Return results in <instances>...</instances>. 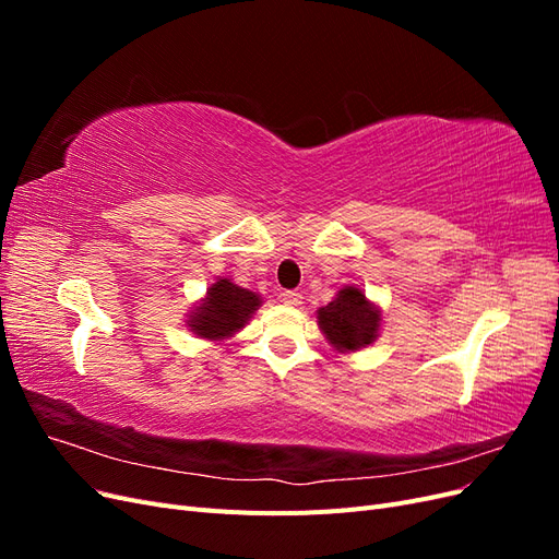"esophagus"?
Returning a JSON list of instances; mask_svg holds the SVG:
<instances>
[{"instance_id":"obj_1","label":"esophagus","mask_w":559,"mask_h":559,"mask_svg":"<svg viewBox=\"0 0 559 559\" xmlns=\"http://www.w3.org/2000/svg\"><path fill=\"white\" fill-rule=\"evenodd\" d=\"M280 300L284 302V306L296 308V306H300V294H298V292H292V289H286V292L280 294Z\"/></svg>"}]
</instances>
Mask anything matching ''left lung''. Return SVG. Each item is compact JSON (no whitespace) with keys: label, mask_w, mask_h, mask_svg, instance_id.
Masks as SVG:
<instances>
[{"label":"left lung","mask_w":559,"mask_h":559,"mask_svg":"<svg viewBox=\"0 0 559 559\" xmlns=\"http://www.w3.org/2000/svg\"><path fill=\"white\" fill-rule=\"evenodd\" d=\"M319 329L337 352H357L378 337L380 310L357 286H345L317 312Z\"/></svg>","instance_id":"obj_1"}]
</instances>
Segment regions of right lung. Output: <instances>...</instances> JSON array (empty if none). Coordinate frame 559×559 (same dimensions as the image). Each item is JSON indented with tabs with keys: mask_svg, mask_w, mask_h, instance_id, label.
Here are the masks:
<instances>
[{
	"mask_svg": "<svg viewBox=\"0 0 559 559\" xmlns=\"http://www.w3.org/2000/svg\"><path fill=\"white\" fill-rule=\"evenodd\" d=\"M259 306V294L242 289L230 280H218L212 284L207 298L191 312L189 326L195 335L207 337V341H224L240 331Z\"/></svg>",
	"mask_w": 559,
	"mask_h": 559,
	"instance_id": "add662e5",
	"label": "right lung"
}]
</instances>
